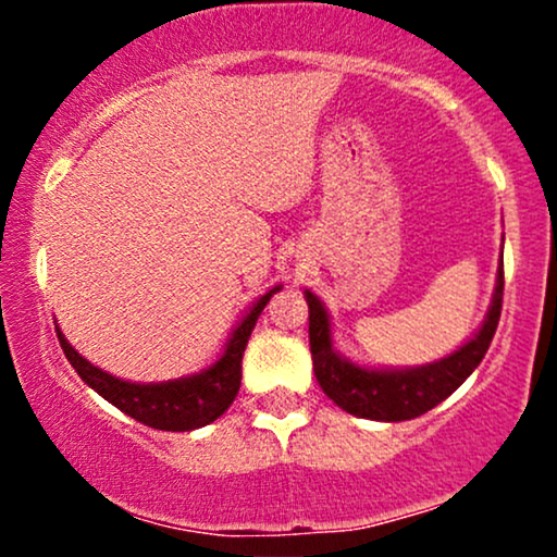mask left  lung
Returning a JSON list of instances; mask_svg holds the SVG:
<instances>
[{"mask_svg": "<svg viewBox=\"0 0 557 557\" xmlns=\"http://www.w3.org/2000/svg\"><path fill=\"white\" fill-rule=\"evenodd\" d=\"M309 304V345L319 387L343 411L374 421H406L432 411L447 395L463 385L466 376L482 363L503 309V259L497 283L482 327L469 343L445 359L411 369H367L348 361L332 345L327 309L311 290H304Z\"/></svg>", "mask_w": 557, "mask_h": 557, "instance_id": "left-lung-1", "label": "left lung"}]
</instances>
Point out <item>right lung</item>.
<instances>
[{"label": "right lung", "instance_id": "right-lung-1", "mask_svg": "<svg viewBox=\"0 0 557 557\" xmlns=\"http://www.w3.org/2000/svg\"><path fill=\"white\" fill-rule=\"evenodd\" d=\"M283 285H274L270 293H264L257 304L248 309V314L235 324L233 335L227 337L225 350L212 367L201 369V372L190 376H177V380L168 382H127L120 376H112L104 369L94 367L86 361L78 350L65 341L60 327H57V337H60L62 350H65L67 361L86 382L88 387L96 389L104 400L117 406L120 411L133 417L140 424L154 426V430L164 432H190L198 426L212 424L227 411L230 403L235 400L240 387V361L243 350H246L251 330L257 327V319L270 298Z\"/></svg>", "mask_w": 557, "mask_h": 557}]
</instances>
